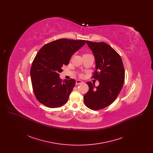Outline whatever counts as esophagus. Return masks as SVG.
I'll list each match as a JSON object with an SVG mask.
<instances>
[{
  "label": "esophagus",
  "mask_w": 153,
  "mask_h": 153,
  "mask_svg": "<svg viewBox=\"0 0 153 153\" xmlns=\"http://www.w3.org/2000/svg\"><path fill=\"white\" fill-rule=\"evenodd\" d=\"M82 83H83V82L82 81L79 80H76V85H79V84H82Z\"/></svg>",
  "instance_id": "34e87169"
}]
</instances>
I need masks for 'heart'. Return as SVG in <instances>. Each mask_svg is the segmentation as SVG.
Segmentation results:
<instances>
[{"mask_svg": "<svg viewBox=\"0 0 153 153\" xmlns=\"http://www.w3.org/2000/svg\"><path fill=\"white\" fill-rule=\"evenodd\" d=\"M85 55H86V54H85Z\"/></svg>", "mask_w": 153, "mask_h": 153, "instance_id": "b5f03b06", "label": "heart"}]
</instances>
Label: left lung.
<instances>
[{
    "instance_id": "8db88e82",
    "label": "left lung",
    "mask_w": 153,
    "mask_h": 153,
    "mask_svg": "<svg viewBox=\"0 0 153 153\" xmlns=\"http://www.w3.org/2000/svg\"><path fill=\"white\" fill-rule=\"evenodd\" d=\"M86 42L95 57L93 78L98 80L99 85L87 82L89 91L84 100L89 108L99 110L112 104L121 91L125 77L123 64L119 54L108 44Z\"/></svg>"
}]
</instances>
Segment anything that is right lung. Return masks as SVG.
Segmentation results:
<instances>
[{"label":"right lung","mask_w":153,"mask_h":153,"mask_svg":"<svg viewBox=\"0 0 153 153\" xmlns=\"http://www.w3.org/2000/svg\"><path fill=\"white\" fill-rule=\"evenodd\" d=\"M85 40L59 39L46 44L33 62L30 76L37 100L50 108H57L68 102L76 81L61 80L59 73L73 54L82 47Z\"/></svg>","instance_id":"right-lung-1"}]
</instances>
